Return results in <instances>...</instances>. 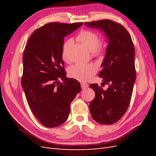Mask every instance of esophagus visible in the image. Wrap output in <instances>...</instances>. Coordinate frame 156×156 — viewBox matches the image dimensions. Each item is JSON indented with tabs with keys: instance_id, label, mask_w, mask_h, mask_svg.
I'll return each mask as SVG.
<instances>
[{
	"instance_id": "esophagus-1",
	"label": "esophagus",
	"mask_w": 156,
	"mask_h": 156,
	"mask_svg": "<svg viewBox=\"0 0 156 156\" xmlns=\"http://www.w3.org/2000/svg\"><path fill=\"white\" fill-rule=\"evenodd\" d=\"M81 86L83 89H85L88 87V84L86 83H81Z\"/></svg>"
}]
</instances>
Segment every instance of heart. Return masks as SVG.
<instances>
[{"label":"heart","mask_w":156,"mask_h":156,"mask_svg":"<svg viewBox=\"0 0 156 156\" xmlns=\"http://www.w3.org/2000/svg\"><path fill=\"white\" fill-rule=\"evenodd\" d=\"M79 41L86 47L87 49L97 56L101 55V51L100 48V39L99 36L92 31L82 30L77 36ZM73 43L72 39L65 41L62 48V58L64 60H68V52L71 45ZM96 72L95 66L92 64H75L68 69L69 76L77 81L84 82L90 79Z\"/></svg>","instance_id":"b5f03b06"}]
</instances>
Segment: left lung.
I'll return each mask as SVG.
<instances>
[{"instance_id":"left-lung-1","label":"left lung","mask_w":156,"mask_h":156,"mask_svg":"<svg viewBox=\"0 0 156 156\" xmlns=\"http://www.w3.org/2000/svg\"><path fill=\"white\" fill-rule=\"evenodd\" d=\"M84 24L103 31L108 41L99 76L103 79L101 84H108V87L104 90L98 84L90 85L96 94L90 103V112L98 123L115 124L124 115L133 92L136 78L134 45L129 32L119 23L104 20Z\"/></svg>"}]
</instances>
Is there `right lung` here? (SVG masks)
Instances as JSON below:
<instances>
[{"mask_svg":"<svg viewBox=\"0 0 156 156\" xmlns=\"http://www.w3.org/2000/svg\"><path fill=\"white\" fill-rule=\"evenodd\" d=\"M82 25L48 23L32 33L25 47L22 88L33 114L45 127L64 123L81 90L76 79L66 77L62 55L64 37Z\"/></svg>","mask_w":156,"mask_h":156,"instance_id":"add662e5","label":"right lung"}]
</instances>
